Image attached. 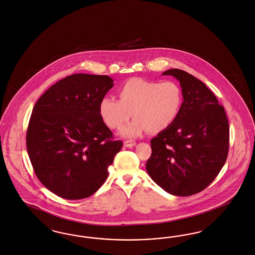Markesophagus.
Wrapping results in <instances>:
<instances>
[{
  "instance_id": "34e87169",
  "label": "esophagus",
  "mask_w": 255,
  "mask_h": 255,
  "mask_svg": "<svg viewBox=\"0 0 255 255\" xmlns=\"http://www.w3.org/2000/svg\"><path fill=\"white\" fill-rule=\"evenodd\" d=\"M135 141H133V140H125L124 141V146L125 147H133V146H135Z\"/></svg>"
}]
</instances>
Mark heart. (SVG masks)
Instances as JSON below:
<instances>
[{
  "label": "heart",
  "instance_id": "1",
  "mask_svg": "<svg viewBox=\"0 0 255 255\" xmlns=\"http://www.w3.org/2000/svg\"><path fill=\"white\" fill-rule=\"evenodd\" d=\"M120 101L104 97L100 102L102 121L117 130L131 119L133 122L123 127L121 133L135 137L147 130L158 132L170 127L176 120L183 101L182 91L174 82H155L133 78L119 90Z\"/></svg>",
  "mask_w": 255,
  "mask_h": 255
}]
</instances>
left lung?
Returning <instances> with one entry per match:
<instances>
[{"label": "left lung", "instance_id": "left-lung-1", "mask_svg": "<svg viewBox=\"0 0 255 255\" xmlns=\"http://www.w3.org/2000/svg\"><path fill=\"white\" fill-rule=\"evenodd\" d=\"M182 88L183 102L174 123L151 140L146 170L169 194L189 196L214 181L224 166L230 128L224 107L203 82L180 69H169Z\"/></svg>", "mask_w": 255, "mask_h": 255}]
</instances>
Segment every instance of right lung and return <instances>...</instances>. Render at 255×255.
<instances>
[{
	"mask_svg": "<svg viewBox=\"0 0 255 255\" xmlns=\"http://www.w3.org/2000/svg\"><path fill=\"white\" fill-rule=\"evenodd\" d=\"M108 76L74 74L56 82L34 105L26 148L41 184L62 198L96 193L123 147L103 123L100 102L114 86Z\"/></svg>",
	"mask_w": 255,
	"mask_h": 255,
	"instance_id": "obj_1",
	"label": "right lung"
}]
</instances>
